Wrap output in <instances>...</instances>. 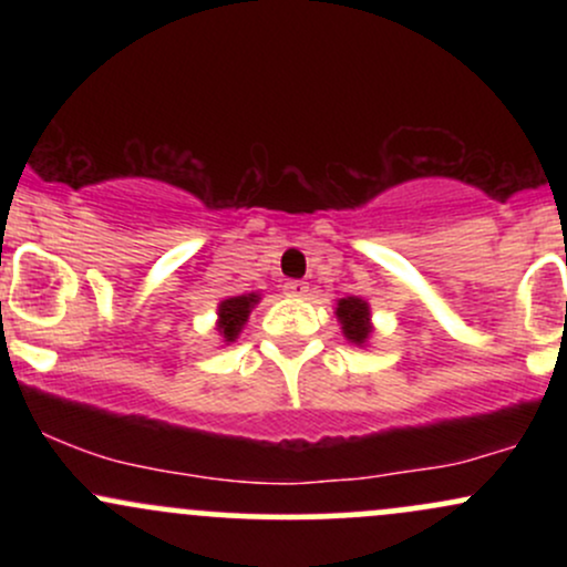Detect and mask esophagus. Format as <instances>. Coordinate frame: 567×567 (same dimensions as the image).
Wrapping results in <instances>:
<instances>
[{
    "label": "esophagus",
    "mask_w": 567,
    "mask_h": 567,
    "mask_svg": "<svg viewBox=\"0 0 567 567\" xmlns=\"http://www.w3.org/2000/svg\"><path fill=\"white\" fill-rule=\"evenodd\" d=\"M282 290H285V296H290V298H303L306 292H309V285H306L303 279H290V282L282 285Z\"/></svg>",
    "instance_id": "1"
}]
</instances>
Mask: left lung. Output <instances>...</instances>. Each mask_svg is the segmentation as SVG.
<instances>
[{"instance_id":"8db88e82","label":"left lung","mask_w":567,"mask_h":567,"mask_svg":"<svg viewBox=\"0 0 567 567\" xmlns=\"http://www.w3.org/2000/svg\"><path fill=\"white\" fill-rule=\"evenodd\" d=\"M336 317L341 322V333L354 347H368L373 336V320H370V303L357 296H347L336 303Z\"/></svg>"}]
</instances>
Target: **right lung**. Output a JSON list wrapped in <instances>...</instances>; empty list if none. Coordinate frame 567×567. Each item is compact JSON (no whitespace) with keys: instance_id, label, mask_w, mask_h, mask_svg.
I'll list each match as a JSON object with an SVG mask.
<instances>
[{"instance_id":"1","label":"right lung","mask_w":567,"mask_h":567,"mask_svg":"<svg viewBox=\"0 0 567 567\" xmlns=\"http://www.w3.org/2000/svg\"><path fill=\"white\" fill-rule=\"evenodd\" d=\"M261 301V292H245V296H231L224 298L218 303V320H216V330L224 341V347H229L239 338V333L245 330L247 317L250 311L256 309V303Z\"/></svg>"}]
</instances>
